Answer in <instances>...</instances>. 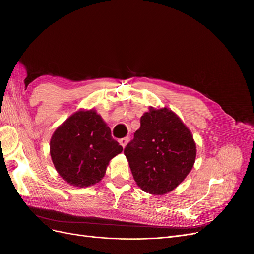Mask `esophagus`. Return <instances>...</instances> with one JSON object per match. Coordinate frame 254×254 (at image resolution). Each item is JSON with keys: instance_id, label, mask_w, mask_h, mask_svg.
Wrapping results in <instances>:
<instances>
[{"instance_id": "1", "label": "esophagus", "mask_w": 254, "mask_h": 254, "mask_svg": "<svg viewBox=\"0 0 254 254\" xmlns=\"http://www.w3.org/2000/svg\"><path fill=\"white\" fill-rule=\"evenodd\" d=\"M128 142H129V137H123V139L119 140V143L122 145L123 148H125V146L127 145Z\"/></svg>"}]
</instances>
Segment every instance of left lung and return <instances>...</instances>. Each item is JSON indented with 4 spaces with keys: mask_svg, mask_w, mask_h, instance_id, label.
I'll list each match as a JSON object with an SVG mask.
<instances>
[{
    "mask_svg": "<svg viewBox=\"0 0 254 254\" xmlns=\"http://www.w3.org/2000/svg\"><path fill=\"white\" fill-rule=\"evenodd\" d=\"M196 151L193 134L178 115L166 107H149L124 153L137 187L151 195H165L187 178Z\"/></svg>",
    "mask_w": 254,
    "mask_h": 254,
    "instance_id": "8db88e82",
    "label": "left lung"
}]
</instances>
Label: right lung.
I'll return each instance as SVG.
<instances>
[{"label":"right lung","mask_w":254,"mask_h":254,"mask_svg":"<svg viewBox=\"0 0 254 254\" xmlns=\"http://www.w3.org/2000/svg\"><path fill=\"white\" fill-rule=\"evenodd\" d=\"M123 150L94 109H79L54 131L50 153L57 173L68 184L88 188L98 183L110 160Z\"/></svg>","instance_id":"right-lung-1"}]
</instances>
